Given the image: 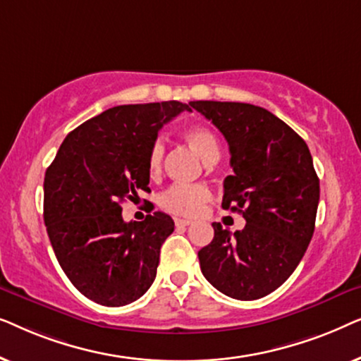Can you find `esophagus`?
<instances>
[{"label": "esophagus", "instance_id": "1", "mask_svg": "<svg viewBox=\"0 0 361 361\" xmlns=\"http://www.w3.org/2000/svg\"><path fill=\"white\" fill-rule=\"evenodd\" d=\"M174 224H176V226H189L192 221L185 220V219H174Z\"/></svg>", "mask_w": 361, "mask_h": 361}]
</instances>
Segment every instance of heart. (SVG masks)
Listing matches in <instances>:
<instances>
[{"mask_svg":"<svg viewBox=\"0 0 361 361\" xmlns=\"http://www.w3.org/2000/svg\"><path fill=\"white\" fill-rule=\"evenodd\" d=\"M184 140L189 146L204 159L207 164H214L220 159V141L216 135L205 126H192L184 131ZM166 146L162 140H156L147 152V172L151 177H157L162 171L164 162ZM212 199V192L207 185H171L164 194L161 195L159 204L164 210L176 215L195 216L202 209L209 204Z\"/></svg>","mask_w":361,"mask_h":361,"instance_id":"b5f03b06","label":"heart"}]
</instances>
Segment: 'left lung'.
Here are the masks:
<instances>
[{
  "instance_id": "obj_1",
  "label": "left lung",
  "mask_w": 361,
  "mask_h": 361,
  "mask_svg": "<svg viewBox=\"0 0 361 361\" xmlns=\"http://www.w3.org/2000/svg\"><path fill=\"white\" fill-rule=\"evenodd\" d=\"M230 147L233 176L224 182L221 207L243 214V230L214 226L199 251L202 274L228 298L255 300L279 288L302 259L315 228L319 177L305 141L261 106L190 102Z\"/></svg>"
}]
</instances>
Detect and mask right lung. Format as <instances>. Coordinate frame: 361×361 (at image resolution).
Wrapping results in <instances>:
<instances>
[{"instance_id": "obj_1", "label": "right lung", "mask_w": 361, "mask_h": 361, "mask_svg": "<svg viewBox=\"0 0 361 361\" xmlns=\"http://www.w3.org/2000/svg\"><path fill=\"white\" fill-rule=\"evenodd\" d=\"M180 102L120 105L71 131L44 177V224L59 264L93 302L120 307L151 288L174 231L162 212L125 221L121 204L151 192L147 152Z\"/></svg>"}]
</instances>
